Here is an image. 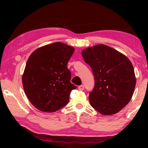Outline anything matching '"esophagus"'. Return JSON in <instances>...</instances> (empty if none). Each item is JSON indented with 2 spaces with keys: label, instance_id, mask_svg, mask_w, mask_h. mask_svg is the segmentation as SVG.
Wrapping results in <instances>:
<instances>
[{
  "label": "esophagus",
  "instance_id": "1",
  "mask_svg": "<svg viewBox=\"0 0 148 148\" xmlns=\"http://www.w3.org/2000/svg\"><path fill=\"white\" fill-rule=\"evenodd\" d=\"M78 89L79 90V91H83V90L84 89V86H83V85H82V86H79L78 87Z\"/></svg>",
  "mask_w": 148,
  "mask_h": 148
}]
</instances>
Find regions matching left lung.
Here are the masks:
<instances>
[{
    "mask_svg": "<svg viewBox=\"0 0 148 148\" xmlns=\"http://www.w3.org/2000/svg\"><path fill=\"white\" fill-rule=\"evenodd\" d=\"M82 55L95 77L94 89L89 96L91 106L104 116L117 113L131 101L136 86L131 62L104 44L85 49Z\"/></svg>",
    "mask_w": 148,
    "mask_h": 148,
    "instance_id": "obj_1",
    "label": "left lung"
}]
</instances>
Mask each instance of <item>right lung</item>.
Wrapping results in <instances>:
<instances>
[{
    "instance_id": "1",
    "label": "right lung",
    "mask_w": 148,
    "mask_h": 148,
    "mask_svg": "<svg viewBox=\"0 0 148 148\" xmlns=\"http://www.w3.org/2000/svg\"><path fill=\"white\" fill-rule=\"evenodd\" d=\"M73 47L55 42L39 47L29 56L22 76V83L29 101L39 110L53 112L69 103L72 90L71 73L67 63Z\"/></svg>"
}]
</instances>
